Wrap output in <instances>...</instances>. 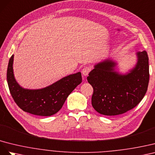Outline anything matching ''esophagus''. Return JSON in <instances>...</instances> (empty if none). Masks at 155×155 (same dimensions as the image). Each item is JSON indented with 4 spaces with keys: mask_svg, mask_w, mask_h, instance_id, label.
Masks as SVG:
<instances>
[{
    "mask_svg": "<svg viewBox=\"0 0 155 155\" xmlns=\"http://www.w3.org/2000/svg\"><path fill=\"white\" fill-rule=\"evenodd\" d=\"M91 68L89 67V66H85V67L83 68L82 73L84 75V76H87V75H88V74H89L90 72L91 71Z\"/></svg>",
    "mask_w": 155,
    "mask_h": 155,
    "instance_id": "esophagus-1",
    "label": "esophagus"
}]
</instances>
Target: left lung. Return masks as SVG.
I'll use <instances>...</instances> for the list:
<instances>
[{
	"mask_svg": "<svg viewBox=\"0 0 155 155\" xmlns=\"http://www.w3.org/2000/svg\"><path fill=\"white\" fill-rule=\"evenodd\" d=\"M136 54V65L125 74L116 72V63L110 60L97 64L89 73L87 80L94 88L91 104L97 112L105 116L122 114L142 100L149 81V58L145 51Z\"/></svg>",
	"mask_w": 155,
	"mask_h": 155,
	"instance_id": "1",
	"label": "left lung"
}]
</instances>
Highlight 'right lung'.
<instances>
[{
  "label": "right lung",
  "instance_id": "right-lung-1",
  "mask_svg": "<svg viewBox=\"0 0 155 155\" xmlns=\"http://www.w3.org/2000/svg\"><path fill=\"white\" fill-rule=\"evenodd\" d=\"M13 62L14 55L9 60L7 69V82L10 94L21 109L34 115L51 116L58 112L69 95L82 82L81 73L78 72L42 89H25L15 81Z\"/></svg>",
  "mask_w": 155,
  "mask_h": 155
}]
</instances>
